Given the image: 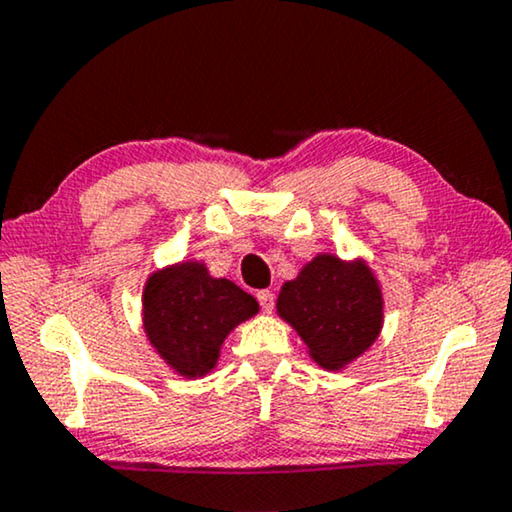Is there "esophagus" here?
I'll return each instance as SVG.
<instances>
[{
  "label": "esophagus",
  "instance_id": "esophagus-1",
  "mask_svg": "<svg viewBox=\"0 0 512 512\" xmlns=\"http://www.w3.org/2000/svg\"><path fill=\"white\" fill-rule=\"evenodd\" d=\"M274 299L276 297H274V292H271V290L257 292V302H260L264 313H271V309H274Z\"/></svg>",
  "mask_w": 512,
  "mask_h": 512
}]
</instances>
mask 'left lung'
Returning a JSON list of instances; mask_svg holds the SVG:
<instances>
[{"instance_id": "8db88e82", "label": "left lung", "mask_w": 512, "mask_h": 512, "mask_svg": "<svg viewBox=\"0 0 512 512\" xmlns=\"http://www.w3.org/2000/svg\"><path fill=\"white\" fill-rule=\"evenodd\" d=\"M276 313L302 337L313 363L339 372L377 342L384 295L365 260L320 252L283 283Z\"/></svg>"}]
</instances>
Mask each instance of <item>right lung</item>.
<instances>
[{
	"instance_id": "1",
	"label": "right lung",
	"mask_w": 512,
	"mask_h": 512,
	"mask_svg": "<svg viewBox=\"0 0 512 512\" xmlns=\"http://www.w3.org/2000/svg\"><path fill=\"white\" fill-rule=\"evenodd\" d=\"M260 304L229 278L196 260L149 274L142 288V330L170 370L185 379L213 372L229 332L257 316Z\"/></svg>"
}]
</instances>
